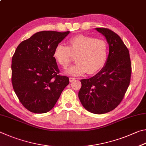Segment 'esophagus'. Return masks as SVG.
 Instances as JSON below:
<instances>
[{"label": "esophagus", "mask_w": 146, "mask_h": 146, "mask_svg": "<svg viewBox=\"0 0 146 146\" xmlns=\"http://www.w3.org/2000/svg\"><path fill=\"white\" fill-rule=\"evenodd\" d=\"M75 80H76V78H69V81H70V83L72 82V81H74Z\"/></svg>", "instance_id": "esophagus-1"}]
</instances>
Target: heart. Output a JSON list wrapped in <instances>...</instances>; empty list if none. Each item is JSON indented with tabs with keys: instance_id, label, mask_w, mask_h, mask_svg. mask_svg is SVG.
Listing matches in <instances>:
<instances>
[{
	"instance_id": "1",
	"label": "heart",
	"mask_w": 146,
	"mask_h": 146,
	"mask_svg": "<svg viewBox=\"0 0 146 146\" xmlns=\"http://www.w3.org/2000/svg\"><path fill=\"white\" fill-rule=\"evenodd\" d=\"M108 45L105 41L88 36L78 35L68 41V47L58 44L54 51V57L58 64L66 68L77 56L74 65L67 69L66 73L71 76H81L87 72L95 74L103 68L108 58Z\"/></svg>"
}]
</instances>
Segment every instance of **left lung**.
I'll list each match as a JSON object with an SVG mask.
<instances>
[{"label": "left lung", "mask_w": 146, "mask_h": 146, "mask_svg": "<svg viewBox=\"0 0 146 146\" xmlns=\"http://www.w3.org/2000/svg\"><path fill=\"white\" fill-rule=\"evenodd\" d=\"M109 45L104 67L93 77L81 80L79 99L86 110L103 114L121 103L128 88L131 74L129 50L121 38L107 28H96Z\"/></svg>", "instance_id": "left-lung-1"}]
</instances>
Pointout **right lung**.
<instances>
[{
  "instance_id": "1",
  "label": "right lung",
  "mask_w": 146,
  "mask_h": 146,
  "mask_svg": "<svg viewBox=\"0 0 146 146\" xmlns=\"http://www.w3.org/2000/svg\"><path fill=\"white\" fill-rule=\"evenodd\" d=\"M69 33L38 32L20 43L13 56V87L20 103L33 113L52 109L68 85V78L58 74L54 51Z\"/></svg>"
}]
</instances>
